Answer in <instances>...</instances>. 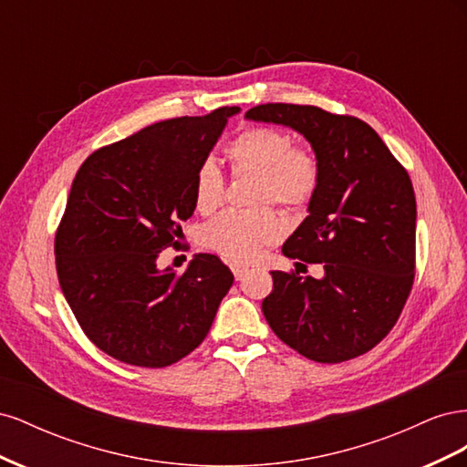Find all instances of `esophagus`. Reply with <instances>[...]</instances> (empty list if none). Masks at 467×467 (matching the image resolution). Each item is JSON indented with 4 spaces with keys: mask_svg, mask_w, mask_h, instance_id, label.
I'll use <instances>...</instances> for the list:
<instances>
[{
    "mask_svg": "<svg viewBox=\"0 0 467 467\" xmlns=\"http://www.w3.org/2000/svg\"><path fill=\"white\" fill-rule=\"evenodd\" d=\"M232 273L235 276V280H242L249 273V268L244 265H232Z\"/></svg>",
    "mask_w": 467,
    "mask_h": 467,
    "instance_id": "1",
    "label": "esophagus"
}]
</instances>
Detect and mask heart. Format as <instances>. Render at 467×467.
<instances>
[{
	"mask_svg": "<svg viewBox=\"0 0 467 467\" xmlns=\"http://www.w3.org/2000/svg\"><path fill=\"white\" fill-rule=\"evenodd\" d=\"M235 173L259 175L257 201L300 206L312 199L319 182V163L307 150L296 148L294 138L278 129H251L228 148ZM225 194L218 163L208 158L196 169L194 204L201 212L216 210ZM282 222L271 208L225 210L202 230V242L230 261L247 263L259 257L265 245L276 242Z\"/></svg>",
	"mask_w": 467,
	"mask_h": 467,
	"instance_id": "b5f03b06",
	"label": "heart"
}]
</instances>
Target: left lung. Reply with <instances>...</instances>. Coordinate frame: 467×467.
Masks as SVG:
<instances>
[{
    "mask_svg": "<svg viewBox=\"0 0 467 467\" xmlns=\"http://www.w3.org/2000/svg\"><path fill=\"white\" fill-rule=\"evenodd\" d=\"M245 119L302 134L319 163L309 214L282 253L321 263L323 276L273 271L265 319L282 343L309 360L335 364L360 357L391 331L413 286L411 179L376 130L355 117L268 103L249 109Z\"/></svg>",
    "mask_w": 467,
    "mask_h": 467,
    "instance_id": "left-lung-1",
    "label": "left lung"
}]
</instances>
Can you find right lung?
I'll list each match as a JSON object with an SVG mask.
<instances>
[{
    "label": "right lung",
    "instance_id": "obj_1",
    "mask_svg": "<svg viewBox=\"0 0 467 467\" xmlns=\"http://www.w3.org/2000/svg\"><path fill=\"white\" fill-rule=\"evenodd\" d=\"M239 110L155 122L79 167L56 234V271L83 333L109 357L163 368L208 335L232 271L208 253L182 275L158 257L192 216L196 169Z\"/></svg>",
    "mask_w": 467,
    "mask_h": 467
}]
</instances>
